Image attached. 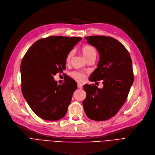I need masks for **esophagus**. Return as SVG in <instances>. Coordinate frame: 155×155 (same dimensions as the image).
<instances>
[{"mask_svg": "<svg viewBox=\"0 0 155 155\" xmlns=\"http://www.w3.org/2000/svg\"><path fill=\"white\" fill-rule=\"evenodd\" d=\"M78 87L79 88V89H82V88H83V84L78 83Z\"/></svg>", "mask_w": 155, "mask_h": 155, "instance_id": "esophagus-1", "label": "esophagus"}]
</instances>
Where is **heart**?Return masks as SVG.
Listing matches in <instances>:
<instances>
[{"label":"heart","instance_id":"obj_1","mask_svg":"<svg viewBox=\"0 0 155 155\" xmlns=\"http://www.w3.org/2000/svg\"><path fill=\"white\" fill-rule=\"evenodd\" d=\"M82 54L84 57L85 58V59L87 60L88 58H90L91 57H97V50L96 49L91 45H85L82 48ZM73 54V51H71L68 54L67 58H66V62H69L71 60V58ZM72 75L74 78H75L76 79L79 80V81H83L85 78V75L83 73L75 71L73 72L72 73Z\"/></svg>","mask_w":155,"mask_h":155}]
</instances>
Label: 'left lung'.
Here are the masks:
<instances>
[{
  "instance_id": "obj_1",
  "label": "left lung",
  "mask_w": 155,
  "mask_h": 155,
  "mask_svg": "<svg viewBox=\"0 0 155 155\" xmlns=\"http://www.w3.org/2000/svg\"><path fill=\"white\" fill-rule=\"evenodd\" d=\"M97 48L100 56L91 81L103 80L101 89L85 84L86 97L83 101L86 115L96 121L108 120L117 114L126 102L134 82L132 60L127 50L116 39L105 36L85 37Z\"/></svg>"
}]
</instances>
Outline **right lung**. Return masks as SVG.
Listing matches in <instances>:
<instances>
[{
  "instance_id": "right-lung-1",
  "label": "right lung",
  "mask_w": 155,
  "mask_h": 155,
  "mask_svg": "<svg viewBox=\"0 0 155 155\" xmlns=\"http://www.w3.org/2000/svg\"><path fill=\"white\" fill-rule=\"evenodd\" d=\"M80 37L51 36L34 43L21 64V90L34 113L41 119L57 120L67 113L72 94L77 89L68 78L57 84L54 76L65 69L66 58Z\"/></svg>"
}]
</instances>
